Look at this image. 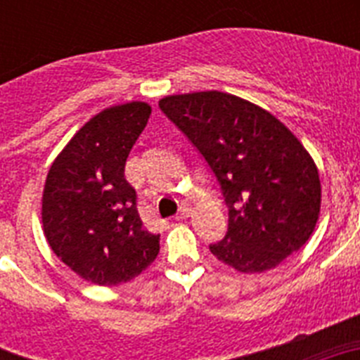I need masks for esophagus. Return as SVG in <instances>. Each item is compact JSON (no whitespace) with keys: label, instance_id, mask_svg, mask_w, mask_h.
I'll list each match as a JSON object with an SVG mask.
<instances>
[{"label":"esophagus","instance_id":"obj_1","mask_svg":"<svg viewBox=\"0 0 360 360\" xmlns=\"http://www.w3.org/2000/svg\"><path fill=\"white\" fill-rule=\"evenodd\" d=\"M189 214H191V209L189 207H182V209H180V212H178V214L174 216V219H178V221H180V219L189 218Z\"/></svg>","mask_w":360,"mask_h":360}]
</instances>
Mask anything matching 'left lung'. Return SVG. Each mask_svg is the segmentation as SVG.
I'll return each instance as SVG.
<instances>
[{
    "instance_id": "8db88e82",
    "label": "left lung",
    "mask_w": 360,
    "mask_h": 360,
    "mask_svg": "<svg viewBox=\"0 0 360 360\" xmlns=\"http://www.w3.org/2000/svg\"><path fill=\"white\" fill-rule=\"evenodd\" d=\"M158 106L218 178L229 231L209 249L219 262L259 274L307 243L319 219V171L281 120L216 90L167 95Z\"/></svg>"
}]
</instances>
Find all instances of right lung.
I'll list each match as a JSON object with an SVG mask.
<instances>
[{"instance_id":"obj_1","label":"right lung","mask_w":360,"mask_h":360,"mask_svg":"<svg viewBox=\"0 0 360 360\" xmlns=\"http://www.w3.org/2000/svg\"><path fill=\"white\" fill-rule=\"evenodd\" d=\"M151 106L141 101L98 111L50 165L43 191L44 238L66 266L101 287L128 283L160 250L144 229L124 167Z\"/></svg>"}]
</instances>
